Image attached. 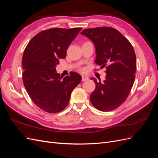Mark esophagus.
I'll list each match as a JSON object with an SVG mask.
<instances>
[{
	"label": "esophagus",
	"mask_w": 158,
	"mask_h": 158,
	"mask_svg": "<svg viewBox=\"0 0 158 158\" xmlns=\"http://www.w3.org/2000/svg\"><path fill=\"white\" fill-rule=\"evenodd\" d=\"M88 76H85V75H83L82 76V81H85V80H88Z\"/></svg>",
	"instance_id": "1"
}]
</instances>
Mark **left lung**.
<instances>
[{"label": "left lung", "instance_id": "obj_1", "mask_svg": "<svg viewBox=\"0 0 158 158\" xmlns=\"http://www.w3.org/2000/svg\"><path fill=\"white\" fill-rule=\"evenodd\" d=\"M81 34L88 37L95 47V63L106 66V80L97 82L89 99L99 111H110L125 102L135 80L136 59L133 47L126 37L113 27H99L84 30Z\"/></svg>", "mask_w": 158, "mask_h": 158}]
</instances>
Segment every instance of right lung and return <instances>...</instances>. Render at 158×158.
<instances>
[{"label":"right lung","instance_id":"obj_1","mask_svg":"<svg viewBox=\"0 0 158 158\" xmlns=\"http://www.w3.org/2000/svg\"><path fill=\"white\" fill-rule=\"evenodd\" d=\"M81 30H44L32 38L23 52V85L33 103L46 112L56 113L65 109L72 92L82 80L75 72L63 79L55 68L59 59L65 58L68 47Z\"/></svg>","mask_w":158,"mask_h":158}]
</instances>
